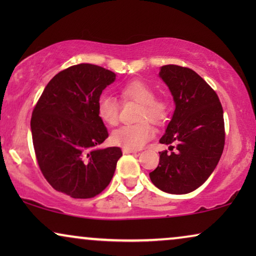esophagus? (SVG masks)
<instances>
[{
  "mask_svg": "<svg viewBox=\"0 0 256 256\" xmlns=\"http://www.w3.org/2000/svg\"><path fill=\"white\" fill-rule=\"evenodd\" d=\"M122 152H124V154H135V152H138V150H134V149H127V148H124V149H122Z\"/></svg>",
  "mask_w": 256,
  "mask_h": 256,
  "instance_id": "1",
  "label": "esophagus"
}]
</instances>
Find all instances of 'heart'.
I'll return each instance as SVG.
<instances>
[{
  "label": "heart",
  "instance_id": "1",
  "mask_svg": "<svg viewBox=\"0 0 256 256\" xmlns=\"http://www.w3.org/2000/svg\"><path fill=\"white\" fill-rule=\"evenodd\" d=\"M121 96L124 100H134L141 104L138 120H149L155 124H160L166 120L169 107L166 101L155 99V92L148 84L141 80H132L121 88ZM118 102L114 96L104 94L98 100V114L101 120L110 126H115L118 121ZM154 136V129L148 122L142 121L135 124H124L112 132L110 140L114 144L127 149H141Z\"/></svg>",
  "mask_w": 256,
  "mask_h": 256
}]
</instances>
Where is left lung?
<instances>
[{"label":"left lung","mask_w":256,"mask_h":256,"mask_svg":"<svg viewBox=\"0 0 256 256\" xmlns=\"http://www.w3.org/2000/svg\"><path fill=\"white\" fill-rule=\"evenodd\" d=\"M158 76L176 107L160 143L174 152H160L158 166L149 176L166 194H190L208 180L222 157L224 110L216 93L191 68L164 65Z\"/></svg>","instance_id":"8db88e82"}]
</instances>
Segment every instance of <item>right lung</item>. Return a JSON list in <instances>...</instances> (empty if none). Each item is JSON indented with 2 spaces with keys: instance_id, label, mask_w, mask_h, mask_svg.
I'll return each mask as SVG.
<instances>
[{
  "instance_id": "1",
  "label": "right lung",
  "mask_w": 256,
  "mask_h": 256,
  "mask_svg": "<svg viewBox=\"0 0 256 256\" xmlns=\"http://www.w3.org/2000/svg\"><path fill=\"white\" fill-rule=\"evenodd\" d=\"M114 72L79 64L50 80L32 112L31 134L38 166L54 190L72 198H92L110 183L122 152L100 149L108 138L98 114L102 90Z\"/></svg>"
}]
</instances>
